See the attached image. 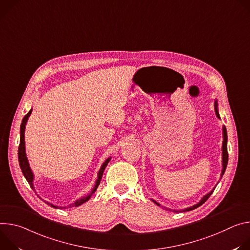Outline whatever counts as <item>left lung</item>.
<instances>
[{
    "label": "left lung",
    "instance_id": "obj_1",
    "mask_svg": "<svg viewBox=\"0 0 250 250\" xmlns=\"http://www.w3.org/2000/svg\"><path fill=\"white\" fill-rule=\"evenodd\" d=\"M214 111H215V115H216V117L218 118V119H220V116H219V113H218V107H217V101L215 100L214 101ZM221 151H223V153H221V166H223V169H221V174H220V179L223 178V176H224V174H225V172H226V169H227V166H228V162H229V154H228V132H227V128H226V126H223V146H221ZM215 188V187L209 191V192H208L207 195H205L202 199H201V201L198 203V204H196V205H193V206H191V207H188V208H184V209H172V208H164L166 210H169V211H175V212H185V211H189V210H192V209H195V208H199V207H201L209 197H210V195L212 193V191H213V189ZM154 204H156L158 207H161V208H163L159 203H157L156 201H154V200H151Z\"/></svg>",
    "mask_w": 250,
    "mask_h": 250
}]
</instances>
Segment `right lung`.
I'll use <instances>...</instances> for the list:
<instances>
[{"label":"right lung","instance_id":"1","mask_svg":"<svg viewBox=\"0 0 250 250\" xmlns=\"http://www.w3.org/2000/svg\"><path fill=\"white\" fill-rule=\"evenodd\" d=\"M32 111H33V109H31V110L29 111V113H27V114L23 117V119H22V121H21V131H20L21 139H20V146H19V151H18V158H19V164H20L21 170V172H22V175L24 176V178H25V180L27 181V183L30 184L31 188H32L33 189H35V187H34L35 175H34V172L32 171V169H31V167H30V163H29V160H27V157H26V153H25V142H24L25 125H26L27 120H29V117H30L31 114H32ZM110 160H111V157L107 158V159L103 162V164L101 165V167H100V169H99V171H98V174H97V179H96V181H95V185H94V187L92 188L91 191H90L89 193H87V195H86L85 197H82V198L76 200L75 202H73L72 204L68 205V208H73V207L76 208V207H79V206H81L82 204L86 203V202L91 198V196L95 192V190L97 189V188H98V186H99V184H100V181H101V179H102L103 172H104V170H105V168H106V166H107L108 163L110 162ZM44 202H45L47 205H49L50 207L54 208H67V207H58V206H54V205H52V204H50V203H48V202H46V201H44Z\"/></svg>","mask_w":250,"mask_h":250}]
</instances>
